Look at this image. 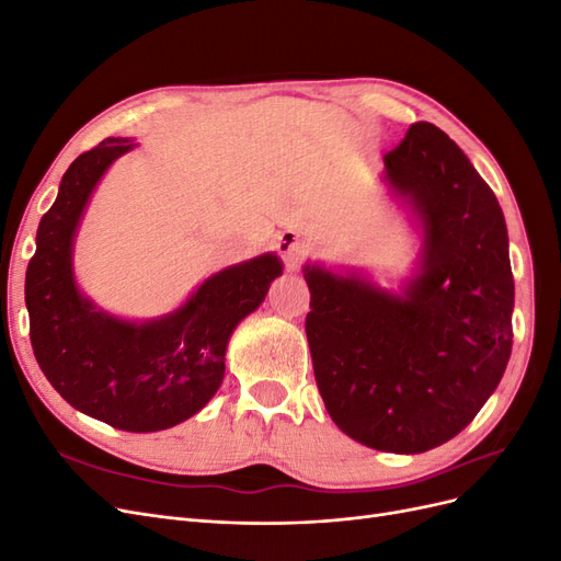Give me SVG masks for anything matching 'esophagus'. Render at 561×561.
Returning a JSON list of instances; mask_svg holds the SVG:
<instances>
[{"mask_svg":"<svg viewBox=\"0 0 561 561\" xmlns=\"http://www.w3.org/2000/svg\"><path fill=\"white\" fill-rule=\"evenodd\" d=\"M278 252L283 254L285 264L290 266V268H295L297 262L301 260V254H304V243L297 239V233L283 231V233L278 236Z\"/></svg>","mask_w":561,"mask_h":561,"instance_id":"1","label":"esophagus"}]
</instances>
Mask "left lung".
Instances as JSON below:
<instances>
[{"label": "left lung", "mask_w": 561, "mask_h": 561, "mask_svg": "<svg viewBox=\"0 0 561 561\" xmlns=\"http://www.w3.org/2000/svg\"><path fill=\"white\" fill-rule=\"evenodd\" d=\"M383 165L419 215V276L390 295L307 266V336L336 426L371 449L421 454L461 433L496 390L515 280L499 201L447 133L412 124Z\"/></svg>", "instance_id": "obj_1"}]
</instances>
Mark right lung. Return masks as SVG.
<instances>
[{"label":"right lung","mask_w":561,"mask_h":561,"mask_svg":"<svg viewBox=\"0 0 561 561\" xmlns=\"http://www.w3.org/2000/svg\"><path fill=\"white\" fill-rule=\"evenodd\" d=\"M130 140L107 138L83 151L60 180L37 229L25 274L30 342L58 393L112 428L154 433L208 404L225 379L227 342L280 276L276 254L229 266L161 320H116L83 299L72 276V239L98 180Z\"/></svg>","instance_id":"obj_1"}]
</instances>
